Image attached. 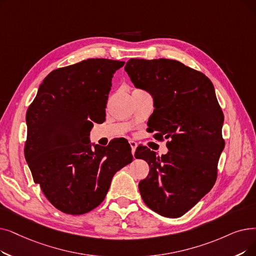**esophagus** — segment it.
<instances>
[{
	"instance_id": "esophagus-1",
	"label": "esophagus",
	"mask_w": 256,
	"mask_h": 256,
	"mask_svg": "<svg viewBox=\"0 0 256 256\" xmlns=\"http://www.w3.org/2000/svg\"><path fill=\"white\" fill-rule=\"evenodd\" d=\"M128 142H130V148H132V154H135V150H136V148H137V146H138V144H137V142H135L134 140H130Z\"/></svg>"
}]
</instances>
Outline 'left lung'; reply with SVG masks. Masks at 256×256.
<instances>
[{
  "label": "left lung",
  "mask_w": 256,
  "mask_h": 256,
  "mask_svg": "<svg viewBox=\"0 0 256 256\" xmlns=\"http://www.w3.org/2000/svg\"><path fill=\"white\" fill-rule=\"evenodd\" d=\"M124 69L135 86L154 97L152 132L154 139L168 140L170 150L159 157L146 146L136 150L135 157L150 165L139 183L142 200L154 212L179 218L216 181L225 140L214 84L202 72L174 60L130 58Z\"/></svg>",
  "instance_id": "left-lung-1"
}]
</instances>
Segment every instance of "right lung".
<instances>
[{
    "label": "right lung",
    "instance_id": "add662e5",
    "mask_svg": "<svg viewBox=\"0 0 256 256\" xmlns=\"http://www.w3.org/2000/svg\"><path fill=\"white\" fill-rule=\"evenodd\" d=\"M124 62L88 58L53 70L29 106L25 158L48 201L80 216L100 204L113 176L132 161L128 142L91 148L93 122L102 124L114 73Z\"/></svg>",
    "mask_w": 256,
    "mask_h": 256
}]
</instances>
